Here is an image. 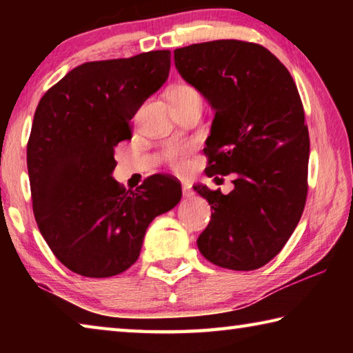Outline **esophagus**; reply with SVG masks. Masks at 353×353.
Returning <instances> with one entry per match:
<instances>
[{
	"instance_id": "esophagus-1",
	"label": "esophagus",
	"mask_w": 353,
	"mask_h": 353,
	"mask_svg": "<svg viewBox=\"0 0 353 353\" xmlns=\"http://www.w3.org/2000/svg\"><path fill=\"white\" fill-rule=\"evenodd\" d=\"M182 194L185 196V198H188V196L193 194V188H191L188 183H183L182 185Z\"/></svg>"
}]
</instances>
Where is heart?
Returning a JSON list of instances; mask_svg holds the SVG:
<instances>
[{"label":"heart","instance_id":"obj_1","mask_svg":"<svg viewBox=\"0 0 353 353\" xmlns=\"http://www.w3.org/2000/svg\"><path fill=\"white\" fill-rule=\"evenodd\" d=\"M191 98H199V93L193 85H190V83H177V85L172 87L170 92V99L172 104L183 103V101L191 99ZM187 151H188V146L185 145H170L165 149V155L171 165L179 166L182 162L183 154Z\"/></svg>","mask_w":353,"mask_h":353}]
</instances>
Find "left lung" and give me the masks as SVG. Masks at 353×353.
I'll list each match as a JSON object with an SVG mask.
<instances>
[{
  "label": "left lung",
  "instance_id": "1",
  "mask_svg": "<svg viewBox=\"0 0 353 353\" xmlns=\"http://www.w3.org/2000/svg\"><path fill=\"white\" fill-rule=\"evenodd\" d=\"M174 62L214 109L207 176L232 174L235 185L229 194L194 185L213 210L198 248L216 266L259 270L283 249L307 201L310 137L296 82L271 51L243 40L177 48Z\"/></svg>",
  "mask_w": 353,
  "mask_h": 353
}]
</instances>
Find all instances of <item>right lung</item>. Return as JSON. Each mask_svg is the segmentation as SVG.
<instances>
[{
    "mask_svg": "<svg viewBox=\"0 0 353 353\" xmlns=\"http://www.w3.org/2000/svg\"><path fill=\"white\" fill-rule=\"evenodd\" d=\"M171 51L82 63L35 110L28 172L39 230L57 260L83 277H112L137 261L148 225L181 201L177 179L152 174L126 190L110 174L130 119L168 79Z\"/></svg>",
    "mask_w": 353,
    "mask_h": 353,
    "instance_id": "add662e5",
    "label": "right lung"
}]
</instances>
